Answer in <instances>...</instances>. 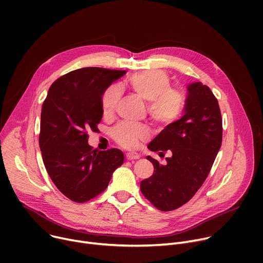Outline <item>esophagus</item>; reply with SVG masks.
<instances>
[{
  "label": "esophagus",
  "instance_id": "34e87169",
  "mask_svg": "<svg viewBox=\"0 0 263 263\" xmlns=\"http://www.w3.org/2000/svg\"><path fill=\"white\" fill-rule=\"evenodd\" d=\"M126 159H127V160H136V159H140V155L136 154V153H128V154H126Z\"/></svg>",
  "mask_w": 263,
  "mask_h": 263
}]
</instances>
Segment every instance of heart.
<instances>
[{
	"label": "heart",
	"instance_id": "b5f03b06",
	"mask_svg": "<svg viewBox=\"0 0 263 263\" xmlns=\"http://www.w3.org/2000/svg\"><path fill=\"white\" fill-rule=\"evenodd\" d=\"M130 86L137 97L148 102V114L160 127H170L181 117L185 97L178 89L171 88V80L162 70H150L134 74ZM121 88L110 85L101 97V107L104 115H110L120 100ZM116 143L123 148H134L148 137V131L143 126H134L120 122L112 131Z\"/></svg>",
	"mask_w": 263,
	"mask_h": 263
}]
</instances>
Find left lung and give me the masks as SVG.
Instances as JSON below:
<instances>
[{
  "label": "left lung",
  "mask_w": 263,
  "mask_h": 263,
  "mask_svg": "<svg viewBox=\"0 0 263 263\" xmlns=\"http://www.w3.org/2000/svg\"><path fill=\"white\" fill-rule=\"evenodd\" d=\"M186 88L184 115L148 145L159 155L167 150L173 155L165 165L148 156L155 171L141 182L143 195L161 211L178 209L195 195L222 145V115L215 96L201 82Z\"/></svg>",
  "instance_id": "obj_1"
}]
</instances>
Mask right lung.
<instances>
[{
  "label": "right lung",
  "mask_w": 263,
  "mask_h": 263,
  "mask_svg": "<svg viewBox=\"0 0 263 263\" xmlns=\"http://www.w3.org/2000/svg\"><path fill=\"white\" fill-rule=\"evenodd\" d=\"M123 74L124 70L81 68L49 88L41 108L39 147L51 180L72 201L98 196L123 163L119 149L92 150L87 143V131L98 130L103 115V92Z\"/></svg>",
  "instance_id": "add662e5"
}]
</instances>
